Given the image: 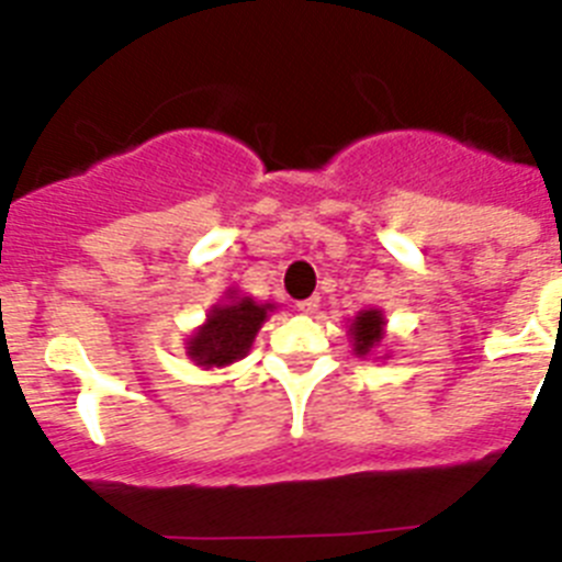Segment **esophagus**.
I'll return each mask as SVG.
<instances>
[{"instance_id": "esophagus-1", "label": "esophagus", "mask_w": 562, "mask_h": 562, "mask_svg": "<svg viewBox=\"0 0 562 562\" xmlns=\"http://www.w3.org/2000/svg\"><path fill=\"white\" fill-rule=\"evenodd\" d=\"M317 306H321V301H317L315 295L306 297V301H297V312H301V315H312V312H315Z\"/></svg>"}]
</instances>
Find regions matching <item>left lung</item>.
<instances>
[{
    "mask_svg": "<svg viewBox=\"0 0 562 562\" xmlns=\"http://www.w3.org/2000/svg\"><path fill=\"white\" fill-rule=\"evenodd\" d=\"M349 337L357 357L376 355L382 349V340H385V315H382V310L371 306V310L357 312L349 321Z\"/></svg>",
    "mask_w": 562,
    "mask_h": 562,
    "instance_id": "obj_1",
    "label": "left lung"
}]
</instances>
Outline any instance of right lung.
I'll return each instance as SVG.
<instances>
[{
    "instance_id": "add662e5",
    "label": "right lung",
    "mask_w": 562,
    "mask_h": 562,
    "mask_svg": "<svg viewBox=\"0 0 562 562\" xmlns=\"http://www.w3.org/2000/svg\"><path fill=\"white\" fill-rule=\"evenodd\" d=\"M270 312H276V304H258L250 295L227 290L222 301L211 306L205 324L188 335L186 355L191 357L193 366L205 371L233 366L250 355L252 340Z\"/></svg>"
}]
</instances>
